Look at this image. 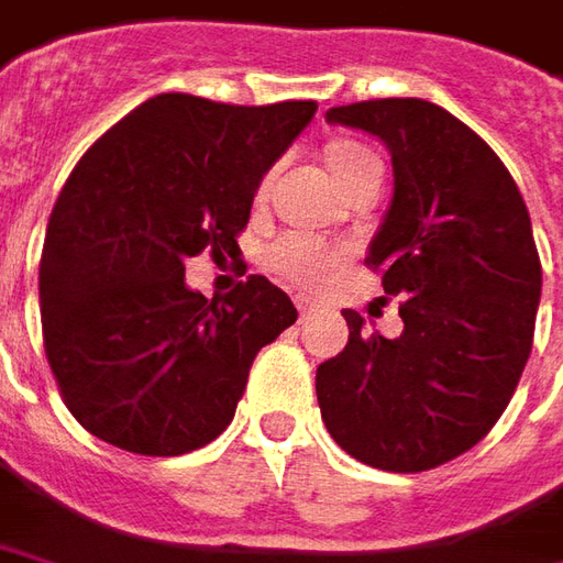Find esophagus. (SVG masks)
I'll return each instance as SVG.
<instances>
[{
  "mask_svg": "<svg viewBox=\"0 0 563 563\" xmlns=\"http://www.w3.org/2000/svg\"><path fill=\"white\" fill-rule=\"evenodd\" d=\"M294 307H297V312H300V319H307L309 312L316 309V303H312L309 297H294Z\"/></svg>",
  "mask_w": 563,
  "mask_h": 563,
  "instance_id": "esophagus-1",
  "label": "esophagus"
}]
</instances>
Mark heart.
Instances as JSON below:
<instances>
[{
    "label": "heart",
    "mask_w": 563,
    "mask_h": 563,
    "mask_svg": "<svg viewBox=\"0 0 563 563\" xmlns=\"http://www.w3.org/2000/svg\"><path fill=\"white\" fill-rule=\"evenodd\" d=\"M328 164L334 169L338 183L346 191L350 185H356L365 176H378L380 161L375 151H368L360 142H338L328 151ZM269 179L263 183L260 191H266ZM343 251L328 244L322 238L307 235V232H288V235L275 238L273 244L263 251V266L278 278H285L297 288H316L328 278V273L341 263Z\"/></svg>",
    "instance_id": "b5f03b06"
}]
</instances>
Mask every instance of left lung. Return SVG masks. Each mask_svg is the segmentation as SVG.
<instances>
[{
    "label": "left lung",
    "instance_id": "1",
    "mask_svg": "<svg viewBox=\"0 0 563 563\" xmlns=\"http://www.w3.org/2000/svg\"><path fill=\"white\" fill-rule=\"evenodd\" d=\"M394 154V201L365 266L399 297L402 334L365 331L316 372L328 433L362 465L415 474L477 446L530 360L542 266L530 213L496 151L424 98L328 111Z\"/></svg>",
    "mask_w": 563,
    "mask_h": 563
}]
</instances>
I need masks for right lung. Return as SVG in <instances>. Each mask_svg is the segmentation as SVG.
I'll use <instances>...</instances> for the list:
<instances>
[{
    "instance_id": "obj_1",
    "label": "right lung",
    "mask_w": 563,
    "mask_h": 563,
    "mask_svg": "<svg viewBox=\"0 0 563 563\" xmlns=\"http://www.w3.org/2000/svg\"><path fill=\"white\" fill-rule=\"evenodd\" d=\"M316 108L164 92L79 157L45 232L40 312L64 406L98 440L185 455L229 428L297 309L263 275L207 300L185 288V260L241 254L256 185Z\"/></svg>"
}]
</instances>
